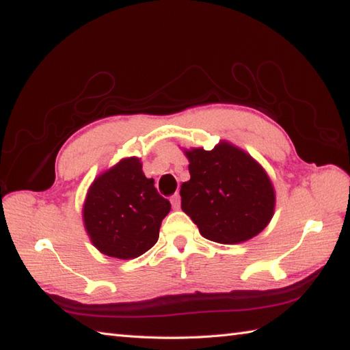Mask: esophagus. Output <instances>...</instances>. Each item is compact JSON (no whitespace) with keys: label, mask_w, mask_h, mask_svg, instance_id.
Returning a JSON list of instances; mask_svg holds the SVG:
<instances>
[{"label":"esophagus","mask_w":350,"mask_h":350,"mask_svg":"<svg viewBox=\"0 0 350 350\" xmlns=\"http://www.w3.org/2000/svg\"><path fill=\"white\" fill-rule=\"evenodd\" d=\"M171 204H173V209H179L180 207V196L179 194H174L171 197Z\"/></svg>","instance_id":"34e87169"}]
</instances>
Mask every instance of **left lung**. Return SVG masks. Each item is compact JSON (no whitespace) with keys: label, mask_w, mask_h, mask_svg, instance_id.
<instances>
[{"label":"left lung","mask_w":350,"mask_h":350,"mask_svg":"<svg viewBox=\"0 0 350 350\" xmlns=\"http://www.w3.org/2000/svg\"><path fill=\"white\" fill-rule=\"evenodd\" d=\"M191 179L182 183V211L203 237L234 245L269 224L275 189L265 168L242 148L222 139L212 150L183 148Z\"/></svg>","instance_id":"1"}]
</instances>
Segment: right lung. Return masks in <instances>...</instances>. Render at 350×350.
I'll return each mask as SVG.
<instances>
[{
    "label": "right lung",
    "instance_id": "add662e5",
    "mask_svg": "<svg viewBox=\"0 0 350 350\" xmlns=\"http://www.w3.org/2000/svg\"><path fill=\"white\" fill-rule=\"evenodd\" d=\"M171 209L154 180L147 179L137 156L123 158L100 173L83 206L85 232L102 254L131 260L158 242L162 219Z\"/></svg>",
    "mask_w": 350,
    "mask_h": 350
}]
</instances>
